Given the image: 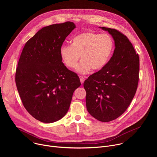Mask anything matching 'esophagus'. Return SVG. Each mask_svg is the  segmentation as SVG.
I'll return each mask as SVG.
<instances>
[{"instance_id": "1", "label": "esophagus", "mask_w": 157, "mask_h": 157, "mask_svg": "<svg viewBox=\"0 0 157 157\" xmlns=\"http://www.w3.org/2000/svg\"><path fill=\"white\" fill-rule=\"evenodd\" d=\"M85 81V78L84 77H82V76H80V81H81V84H83L84 82Z\"/></svg>"}]
</instances>
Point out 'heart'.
Segmentation results:
<instances>
[{"instance_id": "1", "label": "heart", "mask_w": 157, "mask_h": 157, "mask_svg": "<svg viewBox=\"0 0 157 157\" xmlns=\"http://www.w3.org/2000/svg\"><path fill=\"white\" fill-rule=\"evenodd\" d=\"M114 44L113 38L107 34H101L86 31L75 36L71 45H63L59 50L61 59L66 67L76 68L82 75L102 70L110 61L113 54Z\"/></svg>"}]
</instances>
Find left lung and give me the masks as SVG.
I'll list each match as a JSON object with an SVG mask.
<instances>
[{"label": "left lung", "mask_w": 157, "mask_h": 157, "mask_svg": "<svg viewBox=\"0 0 157 157\" xmlns=\"http://www.w3.org/2000/svg\"><path fill=\"white\" fill-rule=\"evenodd\" d=\"M114 38L115 50L104 68L84 82L88 113L107 122L121 116L136 94L139 79V56L128 38L117 30L100 27Z\"/></svg>", "instance_id": "8db88e82"}]
</instances>
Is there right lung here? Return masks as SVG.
<instances>
[{"label":"right lung","mask_w":157,"mask_h":157,"mask_svg":"<svg viewBox=\"0 0 157 157\" xmlns=\"http://www.w3.org/2000/svg\"><path fill=\"white\" fill-rule=\"evenodd\" d=\"M75 28L71 21L43 27L27 41L21 53L17 88L28 113L40 122L63 118L81 86L77 74L66 68L59 55L63 43Z\"/></svg>","instance_id":"obj_1"}]
</instances>
